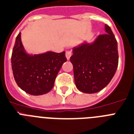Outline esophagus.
<instances>
[{"label":"esophagus","mask_w":134,"mask_h":134,"mask_svg":"<svg viewBox=\"0 0 134 134\" xmlns=\"http://www.w3.org/2000/svg\"><path fill=\"white\" fill-rule=\"evenodd\" d=\"M72 55V53H71V51L70 50H67L66 51V54H65V56H66V58H67V60H69L70 57Z\"/></svg>","instance_id":"obj_1"}]
</instances>
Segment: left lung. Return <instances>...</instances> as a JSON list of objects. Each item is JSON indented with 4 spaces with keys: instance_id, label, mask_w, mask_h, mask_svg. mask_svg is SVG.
Wrapping results in <instances>:
<instances>
[{
    "instance_id": "obj_1",
    "label": "left lung",
    "mask_w": 134,
    "mask_h": 134,
    "mask_svg": "<svg viewBox=\"0 0 134 134\" xmlns=\"http://www.w3.org/2000/svg\"><path fill=\"white\" fill-rule=\"evenodd\" d=\"M92 43H82L73 49L70 61L74 67L75 84L87 93L100 92L109 83L118 65V43L111 28Z\"/></svg>"
}]
</instances>
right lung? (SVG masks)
Here are the masks:
<instances>
[{
	"label": "right lung",
	"instance_id": "add662e5",
	"mask_svg": "<svg viewBox=\"0 0 134 134\" xmlns=\"http://www.w3.org/2000/svg\"><path fill=\"white\" fill-rule=\"evenodd\" d=\"M66 61L65 52L29 55L24 49L20 33L16 37L12 54L13 74L18 87L29 94L38 96L50 92Z\"/></svg>",
	"mask_w": 134,
	"mask_h": 134
}]
</instances>
